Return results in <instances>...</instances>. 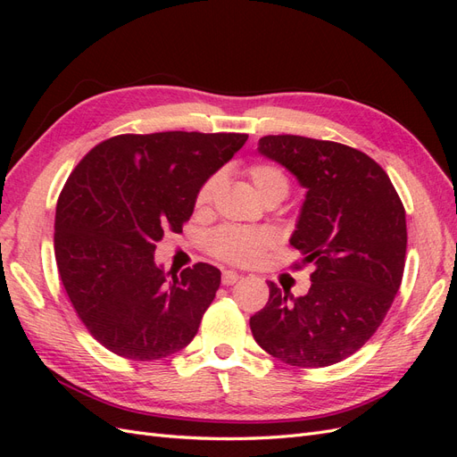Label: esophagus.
Listing matches in <instances>:
<instances>
[{
	"instance_id": "obj_1",
	"label": "esophagus",
	"mask_w": 457,
	"mask_h": 457,
	"mask_svg": "<svg viewBox=\"0 0 457 457\" xmlns=\"http://www.w3.org/2000/svg\"><path fill=\"white\" fill-rule=\"evenodd\" d=\"M238 278H240V274L237 272V270H223V286H232V284H237L238 282Z\"/></svg>"
}]
</instances>
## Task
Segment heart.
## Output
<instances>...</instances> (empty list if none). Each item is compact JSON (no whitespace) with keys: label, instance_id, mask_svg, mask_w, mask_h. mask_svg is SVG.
Instances as JSON below:
<instances>
[{"label":"heart","instance_id":"heart-1","mask_svg":"<svg viewBox=\"0 0 457 457\" xmlns=\"http://www.w3.org/2000/svg\"><path fill=\"white\" fill-rule=\"evenodd\" d=\"M247 177H250L255 195L261 200H269L274 196L284 198L289 190V181L286 173L270 163L252 165V168L247 170ZM219 187H220L219 175L207 179L205 185L198 192V198H196L198 207L210 205L217 195ZM270 244H272V237L267 230L227 227L213 234L212 252L220 259L234 262V265H252V262L259 259L262 250L269 247Z\"/></svg>","mask_w":457,"mask_h":457}]
</instances>
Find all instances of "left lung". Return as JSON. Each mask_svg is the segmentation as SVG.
Wrapping results in <instances>:
<instances>
[{
    "label": "left lung",
    "instance_id": "1",
    "mask_svg": "<svg viewBox=\"0 0 457 457\" xmlns=\"http://www.w3.org/2000/svg\"><path fill=\"white\" fill-rule=\"evenodd\" d=\"M257 150L305 188L289 244L314 272L301 297L269 284L265 309L250 318L253 339L289 366L341 362L376 334L403 282L404 205L386 173L356 148L269 135Z\"/></svg>",
    "mask_w": 457,
    "mask_h": 457
}]
</instances>
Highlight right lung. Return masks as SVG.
<instances>
[{
	"label": "right lung",
	"mask_w": 457,
	"mask_h": 457,
	"mask_svg": "<svg viewBox=\"0 0 457 457\" xmlns=\"http://www.w3.org/2000/svg\"><path fill=\"white\" fill-rule=\"evenodd\" d=\"M247 141L244 133L118 135L81 160L61 192L54 257L89 334L131 361H160L195 339L220 284L198 262L181 272L154 259L181 232L200 188Z\"/></svg>",
	"instance_id": "add662e5"
}]
</instances>
